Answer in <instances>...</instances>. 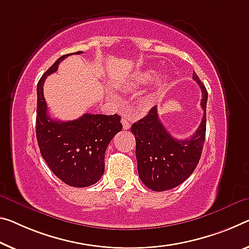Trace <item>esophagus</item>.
Returning a JSON list of instances; mask_svg holds the SVG:
<instances>
[{
    "label": "esophagus",
    "mask_w": 249,
    "mask_h": 249,
    "mask_svg": "<svg viewBox=\"0 0 249 249\" xmlns=\"http://www.w3.org/2000/svg\"><path fill=\"white\" fill-rule=\"evenodd\" d=\"M121 122H122V127H124V130H128L130 129V127H131V124H130V121L127 119V118H124Z\"/></svg>",
    "instance_id": "obj_1"
}]
</instances>
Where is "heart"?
Listing matches in <instances>:
<instances>
[{
    "label": "heart",
    "instance_id": "1",
    "mask_svg": "<svg viewBox=\"0 0 249 249\" xmlns=\"http://www.w3.org/2000/svg\"><path fill=\"white\" fill-rule=\"evenodd\" d=\"M157 72L154 69H143V70H138L133 72L130 76L128 87L131 89H139V88L146 87L149 85L156 76ZM170 85V78L168 75H160L155 81L154 90H152L150 98L157 99L166 92Z\"/></svg>",
    "mask_w": 249,
    "mask_h": 249
}]
</instances>
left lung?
Wrapping results in <instances>:
<instances>
[{"label": "left lung", "mask_w": 249, "mask_h": 249, "mask_svg": "<svg viewBox=\"0 0 249 249\" xmlns=\"http://www.w3.org/2000/svg\"><path fill=\"white\" fill-rule=\"evenodd\" d=\"M201 89L200 106L204 110L197 131L188 139L178 140L167 131L159 120L157 107L131 125L136 137L138 174L144 186L154 191L173 189L194 173L199 162L206 136V106L208 93L205 86L193 74Z\"/></svg>", "instance_id": "8db88e82"}]
</instances>
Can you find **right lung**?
Wrapping results in <instances>:
<instances>
[{
  "mask_svg": "<svg viewBox=\"0 0 249 249\" xmlns=\"http://www.w3.org/2000/svg\"><path fill=\"white\" fill-rule=\"evenodd\" d=\"M69 55L56 60L37 83L36 131L40 152L52 173L67 185L82 188L100 180L105 171L106 150L112 138L121 131L122 124L117 113H85L72 121L51 119L43 85L47 76L58 70L59 63Z\"/></svg>",
  "mask_w": 249,
  "mask_h": 249,
  "instance_id": "obj_1",
  "label": "right lung"
}]
</instances>
